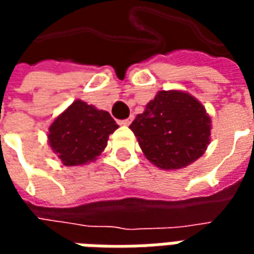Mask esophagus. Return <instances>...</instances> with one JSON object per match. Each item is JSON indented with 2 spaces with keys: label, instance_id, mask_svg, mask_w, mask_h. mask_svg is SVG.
Returning a JSON list of instances; mask_svg holds the SVG:
<instances>
[{
  "label": "esophagus",
  "instance_id": "esophagus-1",
  "mask_svg": "<svg viewBox=\"0 0 254 254\" xmlns=\"http://www.w3.org/2000/svg\"><path fill=\"white\" fill-rule=\"evenodd\" d=\"M132 121H133V116H130L129 118H127V120H122L121 124L122 125H125V127H127V125H130V124H132Z\"/></svg>",
  "mask_w": 254,
  "mask_h": 254
}]
</instances>
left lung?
Here are the masks:
<instances>
[{
    "mask_svg": "<svg viewBox=\"0 0 254 254\" xmlns=\"http://www.w3.org/2000/svg\"><path fill=\"white\" fill-rule=\"evenodd\" d=\"M129 127L151 163L177 170L193 163L207 149L211 118L189 94L160 91Z\"/></svg>",
    "mask_w": 254,
    "mask_h": 254,
    "instance_id": "8db88e82",
    "label": "left lung"
}]
</instances>
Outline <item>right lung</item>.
I'll return each instance as SVG.
<instances>
[{
    "instance_id": "1",
    "label": "right lung",
    "mask_w": 254,
    "mask_h": 254,
    "mask_svg": "<svg viewBox=\"0 0 254 254\" xmlns=\"http://www.w3.org/2000/svg\"><path fill=\"white\" fill-rule=\"evenodd\" d=\"M118 125L107 111L74 100L49 127L50 147L65 166L85 165L106 148Z\"/></svg>"
}]
</instances>
